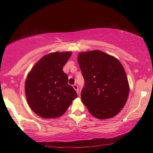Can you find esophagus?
I'll use <instances>...</instances> for the list:
<instances>
[{
	"label": "esophagus",
	"instance_id": "34e87169",
	"mask_svg": "<svg viewBox=\"0 0 153 153\" xmlns=\"http://www.w3.org/2000/svg\"><path fill=\"white\" fill-rule=\"evenodd\" d=\"M73 88H74L75 90H76V91L77 92V94H79V88H78V86H77L76 84H74V85H73Z\"/></svg>",
	"mask_w": 153,
	"mask_h": 153
}]
</instances>
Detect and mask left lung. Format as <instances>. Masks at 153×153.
I'll return each mask as SVG.
<instances>
[{"label": "left lung", "mask_w": 153, "mask_h": 153, "mask_svg": "<svg viewBox=\"0 0 153 153\" xmlns=\"http://www.w3.org/2000/svg\"><path fill=\"white\" fill-rule=\"evenodd\" d=\"M77 60L85 81L82 101L90 113L100 120L117 115L126 105L129 91L120 61L100 51L79 53Z\"/></svg>", "instance_id": "1"}]
</instances>
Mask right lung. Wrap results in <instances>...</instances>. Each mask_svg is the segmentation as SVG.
Masks as SVG:
<instances>
[{
  "label": "right lung",
  "mask_w": 153,
  "mask_h": 153,
  "mask_svg": "<svg viewBox=\"0 0 153 153\" xmlns=\"http://www.w3.org/2000/svg\"><path fill=\"white\" fill-rule=\"evenodd\" d=\"M71 52L52 53L38 61L25 80V92L28 105L40 117L45 119L63 115L77 93L68 84L63 71Z\"/></svg>",
  "instance_id": "right-lung-1"
}]
</instances>
